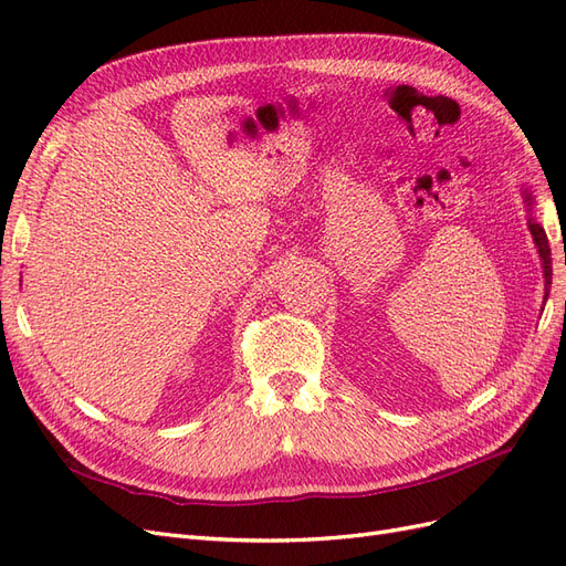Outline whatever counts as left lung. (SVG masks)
<instances>
[{"instance_id":"8db88e82","label":"left lung","mask_w":566,"mask_h":566,"mask_svg":"<svg viewBox=\"0 0 566 566\" xmlns=\"http://www.w3.org/2000/svg\"><path fill=\"white\" fill-rule=\"evenodd\" d=\"M526 200H531L528 196H526ZM531 235H534V241H536V245H538V252H541V256H543V271H545V285H551L553 283V262H551V245H547V235H545V231L538 227V224H531ZM545 297H547V293H545Z\"/></svg>"}]
</instances>
